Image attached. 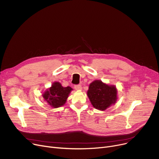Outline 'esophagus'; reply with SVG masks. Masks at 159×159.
<instances>
[{"label":"esophagus","instance_id":"1","mask_svg":"<svg viewBox=\"0 0 159 159\" xmlns=\"http://www.w3.org/2000/svg\"><path fill=\"white\" fill-rule=\"evenodd\" d=\"M74 88L77 91H80V90L82 89V86L80 85H75L74 86Z\"/></svg>","mask_w":159,"mask_h":159}]
</instances>
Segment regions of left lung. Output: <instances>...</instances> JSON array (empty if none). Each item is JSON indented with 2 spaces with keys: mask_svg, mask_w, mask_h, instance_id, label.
<instances>
[{
  "mask_svg": "<svg viewBox=\"0 0 159 159\" xmlns=\"http://www.w3.org/2000/svg\"><path fill=\"white\" fill-rule=\"evenodd\" d=\"M87 95L97 110L104 111L115 104L117 100V89L114 85H108L100 80L91 83Z\"/></svg>",
  "mask_w": 159,
  "mask_h": 159,
  "instance_id": "8db88e82",
  "label": "left lung"
}]
</instances>
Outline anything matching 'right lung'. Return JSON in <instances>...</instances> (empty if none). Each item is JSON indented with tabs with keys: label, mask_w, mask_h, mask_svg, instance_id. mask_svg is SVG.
I'll list each match as a JSON object with an SVG mask.
<instances>
[{
	"label": "right lung",
	"mask_w": 159,
	"mask_h": 159,
	"mask_svg": "<svg viewBox=\"0 0 159 159\" xmlns=\"http://www.w3.org/2000/svg\"><path fill=\"white\" fill-rule=\"evenodd\" d=\"M72 90L70 86L63 87L60 82H54L42 96L49 105L57 108L65 104Z\"/></svg>",
	"instance_id": "obj_1"
}]
</instances>
